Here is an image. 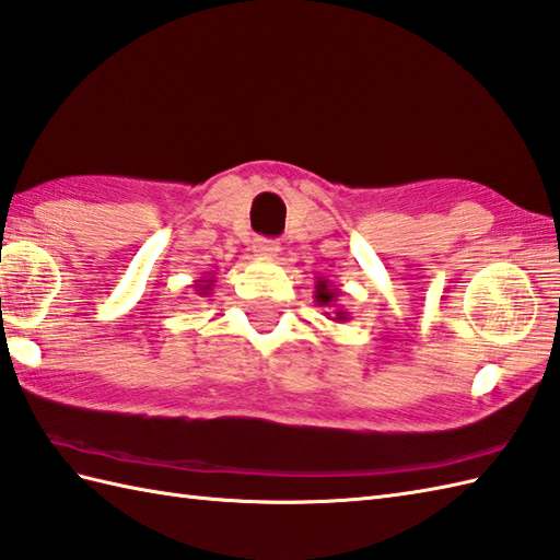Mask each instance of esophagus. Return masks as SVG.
<instances>
[{
  "mask_svg": "<svg viewBox=\"0 0 560 560\" xmlns=\"http://www.w3.org/2000/svg\"><path fill=\"white\" fill-rule=\"evenodd\" d=\"M281 250V245L271 238H257L255 241V253L259 257H275Z\"/></svg>",
  "mask_w": 560,
  "mask_h": 560,
  "instance_id": "esophagus-1",
  "label": "esophagus"
}]
</instances>
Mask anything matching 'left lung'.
<instances>
[{
	"instance_id": "obj_1",
	"label": "left lung",
	"mask_w": 560,
	"mask_h": 560,
	"mask_svg": "<svg viewBox=\"0 0 560 560\" xmlns=\"http://www.w3.org/2000/svg\"><path fill=\"white\" fill-rule=\"evenodd\" d=\"M339 289H336L334 283H329L327 279L317 277V283H315V303L319 307H334V315H329V312H324L329 319L334 322H348L350 319V312L343 310V307H336V301H339Z\"/></svg>"
}]
</instances>
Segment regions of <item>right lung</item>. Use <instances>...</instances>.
Masks as SVG:
<instances>
[{
    "label": "right lung",
    "mask_w": 560,
    "mask_h": 560,
    "mask_svg": "<svg viewBox=\"0 0 560 560\" xmlns=\"http://www.w3.org/2000/svg\"><path fill=\"white\" fill-rule=\"evenodd\" d=\"M214 281H217V277H202V279L195 281V291H198L200 295H210Z\"/></svg>",
    "instance_id": "right-lung-1"
}]
</instances>
